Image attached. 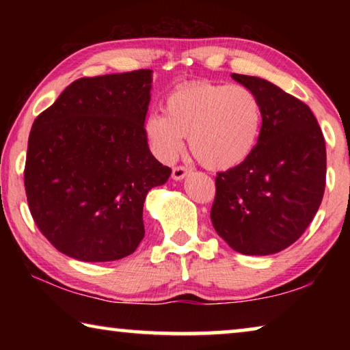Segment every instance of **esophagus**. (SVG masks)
<instances>
[{"label":"esophagus","mask_w":350,"mask_h":350,"mask_svg":"<svg viewBox=\"0 0 350 350\" xmlns=\"http://www.w3.org/2000/svg\"><path fill=\"white\" fill-rule=\"evenodd\" d=\"M187 174H188V168L183 167V165H179V167L173 168V174L171 176H173L174 180H182Z\"/></svg>","instance_id":"esophagus-1"}]
</instances>
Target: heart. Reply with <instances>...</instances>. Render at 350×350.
<instances>
[{
  "mask_svg": "<svg viewBox=\"0 0 350 350\" xmlns=\"http://www.w3.org/2000/svg\"><path fill=\"white\" fill-rule=\"evenodd\" d=\"M262 108L247 86L210 81L176 88L165 100V116L151 114L146 135L163 161H174L188 135L189 150L211 170H230L245 162L258 145Z\"/></svg>",
  "mask_w": 350,
  "mask_h": 350,
  "instance_id": "1",
  "label": "heart"
}]
</instances>
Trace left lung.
Returning a JSON list of instances; mask_svg holds the SVG:
<instances>
[{
  "mask_svg": "<svg viewBox=\"0 0 350 350\" xmlns=\"http://www.w3.org/2000/svg\"><path fill=\"white\" fill-rule=\"evenodd\" d=\"M262 108L258 145L245 162L216 176L211 222L242 254H273L309 227L325 187V142L309 106L273 83L232 75Z\"/></svg>",
  "mask_w": 350,
  "mask_h": 350,
  "instance_id": "obj_1",
  "label": "left lung"
}]
</instances>
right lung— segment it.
Wrapping results in <instances>:
<instances>
[{
  "label": "right lung",
  "mask_w": 350,
  "mask_h": 350,
  "mask_svg": "<svg viewBox=\"0 0 350 350\" xmlns=\"http://www.w3.org/2000/svg\"><path fill=\"white\" fill-rule=\"evenodd\" d=\"M151 72L79 79L35 118L25 167L29 210L70 258L117 260L144 239L146 194L171 174L148 148Z\"/></svg>",
  "instance_id": "right-lung-1"
}]
</instances>
